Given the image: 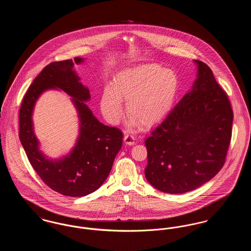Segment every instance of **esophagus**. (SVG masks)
<instances>
[{"label": "esophagus", "mask_w": 251, "mask_h": 251, "mask_svg": "<svg viewBox=\"0 0 251 251\" xmlns=\"http://www.w3.org/2000/svg\"><path fill=\"white\" fill-rule=\"evenodd\" d=\"M123 140H124V143L127 144V145H130V146L133 145L134 141H135L134 136L131 135V134H125Z\"/></svg>", "instance_id": "1"}]
</instances>
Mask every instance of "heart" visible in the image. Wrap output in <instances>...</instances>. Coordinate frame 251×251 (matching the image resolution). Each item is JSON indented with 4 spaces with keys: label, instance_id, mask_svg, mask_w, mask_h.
Here are the masks:
<instances>
[{
    "label": "heart",
    "instance_id": "1",
    "mask_svg": "<svg viewBox=\"0 0 251 251\" xmlns=\"http://www.w3.org/2000/svg\"><path fill=\"white\" fill-rule=\"evenodd\" d=\"M179 88L175 72L157 64H143L118 73L104 89L100 108L110 122L120 121L126 100L131 125L151 127L164 120L174 104Z\"/></svg>",
    "mask_w": 251,
    "mask_h": 251
}]
</instances>
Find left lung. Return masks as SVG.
I'll return each mask as SVG.
<instances>
[{
  "mask_svg": "<svg viewBox=\"0 0 251 251\" xmlns=\"http://www.w3.org/2000/svg\"><path fill=\"white\" fill-rule=\"evenodd\" d=\"M193 90L146 140L145 176L160 191L181 194L214 178L223 167L231 139L233 111L212 70L196 60Z\"/></svg>",
  "mask_w": 251,
  "mask_h": 251,
  "instance_id": "obj_1",
  "label": "left lung"
}]
</instances>
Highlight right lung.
Masks as SVG:
<instances>
[{
    "mask_svg": "<svg viewBox=\"0 0 251 251\" xmlns=\"http://www.w3.org/2000/svg\"><path fill=\"white\" fill-rule=\"evenodd\" d=\"M83 58L75 57L79 64ZM72 60L52 62L37 75L24 95L19 113V136L31 166L53 191L69 197H84L96 191L107 179L115 157L122 145V131L100 123L84 100L90 98L87 87L79 82ZM58 87L74 98L81 119L76 147L67 157L51 161L39 152L32 131L31 112L36 99L46 89Z\"/></svg>",
    "mask_w": 251,
    "mask_h": 251,
    "instance_id": "1",
    "label": "right lung"
}]
</instances>
